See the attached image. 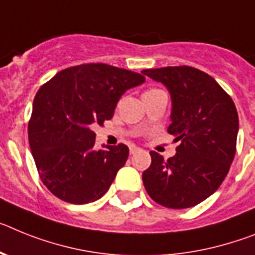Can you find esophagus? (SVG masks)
Masks as SVG:
<instances>
[{
    "label": "esophagus",
    "mask_w": 255,
    "mask_h": 255,
    "mask_svg": "<svg viewBox=\"0 0 255 255\" xmlns=\"http://www.w3.org/2000/svg\"><path fill=\"white\" fill-rule=\"evenodd\" d=\"M138 151H140V149H138L137 146H130V147H129L130 155H134V154H136V152H138Z\"/></svg>",
    "instance_id": "esophagus-1"
}]
</instances>
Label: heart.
Segmentation results:
<instances>
[{
  "instance_id": "obj_1",
  "label": "heart",
  "mask_w": 255,
  "mask_h": 255,
  "mask_svg": "<svg viewBox=\"0 0 255 255\" xmlns=\"http://www.w3.org/2000/svg\"><path fill=\"white\" fill-rule=\"evenodd\" d=\"M152 91H156V88H150V90H147L146 92H152Z\"/></svg>"
}]
</instances>
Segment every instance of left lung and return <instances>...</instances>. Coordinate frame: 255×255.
<instances>
[{
    "label": "left lung",
    "instance_id": "8db88e82",
    "mask_svg": "<svg viewBox=\"0 0 255 255\" xmlns=\"http://www.w3.org/2000/svg\"><path fill=\"white\" fill-rule=\"evenodd\" d=\"M142 73L168 88L172 123L168 133L180 141L173 158L151 151L142 173L150 198L163 207L183 209L214 194L236 152L239 115L234 101L207 73L191 66H165Z\"/></svg>",
    "mask_w": 255,
    "mask_h": 255
}]
</instances>
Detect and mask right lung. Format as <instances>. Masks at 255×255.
Listing matches in <instances>:
<instances>
[{"instance_id":"right-lung-1","label":"right lung","mask_w":255,"mask_h":255,"mask_svg":"<svg viewBox=\"0 0 255 255\" xmlns=\"http://www.w3.org/2000/svg\"><path fill=\"white\" fill-rule=\"evenodd\" d=\"M145 77L108 64H82L57 73L33 101L28 137L43 185L70 204L100 199L127 161L125 143L95 150L92 128L113 118L126 91Z\"/></svg>"}]
</instances>
